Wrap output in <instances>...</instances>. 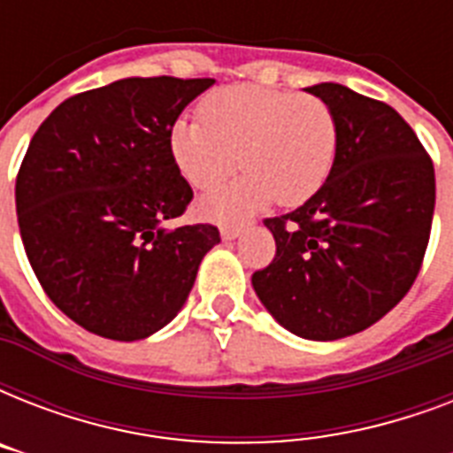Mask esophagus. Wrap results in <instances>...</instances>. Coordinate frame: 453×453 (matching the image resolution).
I'll return each mask as SVG.
<instances>
[{
    "instance_id": "obj_1",
    "label": "esophagus",
    "mask_w": 453,
    "mask_h": 453,
    "mask_svg": "<svg viewBox=\"0 0 453 453\" xmlns=\"http://www.w3.org/2000/svg\"><path fill=\"white\" fill-rule=\"evenodd\" d=\"M240 227H234V226H223L220 227V237H223V240L226 242H233V240H237V237H240Z\"/></svg>"
}]
</instances>
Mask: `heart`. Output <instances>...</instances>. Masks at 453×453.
Returning <instances> with one entry per match:
<instances>
[{"label": "heart", "mask_w": 453, "mask_h": 453, "mask_svg": "<svg viewBox=\"0 0 453 453\" xmlns=\"http://www.w3.org/2000/svg\"><path fill=\"white\" fill-rule=\"evenodd\" d=\"M169 150L185 180L202 190L237 166L247 171L202 199L206 216L233 220L270 199L298 206L319 192L336 162L338 124L317 96L242 84L213 91L202 117H178Z\"/></svg>", "instance_id": "obj_1"}]
</instances>
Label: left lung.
<instances>
[{
	"label": "left lung",
	"instance_id": "8db88e82",
	"mask_svg": "<svg viewBox=\"0 0 453 453\" xmlns=\"http://www.w3.org/2000/svg\"><path fill=\"white\" fill-rule=\"evenodd\" d=\"M305 91L336 117V162L305 204L265 219L277 254L251 284L284 329L336 341L379 322L411 289L433 226L435 169L386 103L334 81Z\"/></svg>",
	"mask_w": 453,
	"mask_h": 453
}]
</instances>
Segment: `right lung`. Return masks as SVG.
<instances>
[{"label":"right lung","instance_id":"1","mask_svg":"<svg viewBox=\"0 0 453 453\" xmlns=\"http://www.w3.org/2000/svg\"><path fill=\"white\" fill-rule=\"evenodd\" d=\"M211 84L127 77L63 101L32 136L16 178L25 254L53 305L91 334L141 341L166 326L220 242L209 223L166 227L192 199L171 127Z\"/></svg>","mask_w":453,"mask_h":453}]
</instances>
